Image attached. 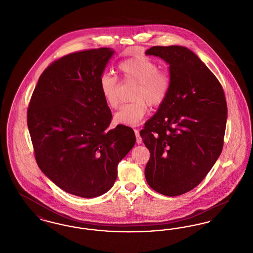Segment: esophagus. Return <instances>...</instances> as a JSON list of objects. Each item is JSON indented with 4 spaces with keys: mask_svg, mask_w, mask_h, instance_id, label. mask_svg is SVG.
Listing matches in <instances>:
<instances>
[{
    "mask_svg": "<svg viewBox=\"0 0 253 253\" xmlns=\"http://www.w3.org/2000/svg\"><path fill=\"white\" fill-rule=\"evenodd\" d=\"M133 131H134V134H135V137H136V143H137V144H141V143H142V138H141V136H140L139 131H138L137 129H134Z\"/></svg>",
    "mask_w": 253,
    "mask_h": 253,
    "instance_id": "34e87169",
    "label": "esophagus"
}]
</instances>
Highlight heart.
I'll return each mask as SVG.
<instances>
[{
  "instance_id": "1",
  "label": "heart",
  "mask_w": 253,
  "mask_h": 253,
  "mask_svg": "<svg viewBox=\"0 0 253 253\" xmlns=\"http://www.w3.org/2000/svg\"><path fill=\"white\" fill-rule=\"evenodd\" d=\"M119 70L125 80L137 83L132 93V101L121 107L115 115L117 123L134 126L144 118L148 105L160 106L167 98L171 85L168 73L160 71L154 60L144 56H135L122 60ZM99 90L110 108H119L121 104L120 82L110 73H103L99 78Z\"/></svg>"
}]
</instances>
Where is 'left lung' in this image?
Segmentation results:
<instances>
[{"mask_svg":"<svg viewBox=\"0 0 253 253\" xmlns=\"http://www.w3.org/2000/svg\"><path fill=\"white\" fill-rule=\"evenodd\" d=\"M169 63L170 89L140 136L151 157L145 168L149 186L177 196L204 179L220 156L228 107L223 87L190 49L153 46L145 52Z\"/></svg>","mask_w":253,"mask_h":253,"instance_id":"obj_1","label":"left lung"}]
</instances>
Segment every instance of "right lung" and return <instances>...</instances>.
<instances>
[{"label": "right lung", "instance_id": "right-lung-1", "mask_svg": "<svg viewBox=\"0 0 253 253\" xmlns=\"http://www.w3.org/2000/svg\"><path fill=\"white\" fill-rule=\"evenodd\" d=\"M114 52L89 49L55 60L39 78L27 109L38 166L61 190L84 198L108 192L135 143L132 128L109 129L112 113L99 90Z\"/></svg>", "mask_w": 253, "mask_h": 253}]
</instances>
